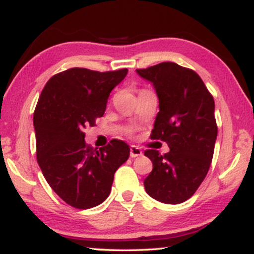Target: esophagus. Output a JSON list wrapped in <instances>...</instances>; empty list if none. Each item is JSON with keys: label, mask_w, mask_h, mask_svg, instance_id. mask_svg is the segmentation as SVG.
<instances>
[{"label": "esophagus", "mask_w": 254, "mask_h": 254, "mask_svg": "<svg viewBox=\"0 0 254 254\" xmlns=\"http://www.w3.org/2000/svg\"><path fill=\"white\" fill-rule=\"evenodd\" d=\"M142 155H143V152H142V150L139 149V147L136 146V145H131L130 146V157H131V158H136V157H139Z\"/></svg>", "instance_id": "esophagus-1"}]
</instances>
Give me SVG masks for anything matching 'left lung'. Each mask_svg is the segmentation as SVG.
Masks as SVG:
<instances>
[{"mask_svg":"<svg viewBox=\"0 0 254 254\" xmlns=\"http://www.w3.org/2000/svg\"><path fill=\"white\" fill-rule=\"evenodd\" d=\"M138 75L152 83L159 99L152 139L166 142L170 151L144 152L153 164L144 179L146 193L165 204H181L192 197L212 162L218 127L214 101L193 70L163 62Z\"/></svg>","mask_w":254,"mask_h":254,"instance_id":"obj_1","label":"left lung"}]
</instances>
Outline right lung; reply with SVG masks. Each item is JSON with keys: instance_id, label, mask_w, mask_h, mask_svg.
<instances>
[{"instance_id": "right-lung-1", "label": "right lung", "mask_w": 254, "mask_h": 254, "mask_svg": "<svg viewBox=\"0 0 254 254\" xmlns=\"http://www.w3.org/2000/svg\"><path fill=\"white\" fill-rule=\"evenodd\" d=\"M127 69L99 72L72 68L47 82L34 112L36 156L50 188L70 206L91 208L109 197L115 172L130 147L112 139L94 149L85 143L86 127L104 115L108 98Z\"/></svg>"}]
</instances>
